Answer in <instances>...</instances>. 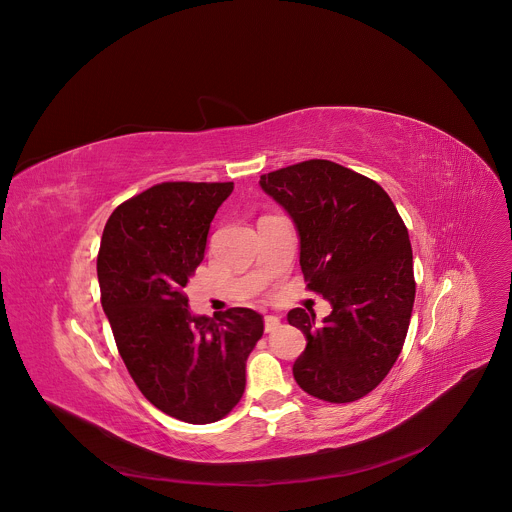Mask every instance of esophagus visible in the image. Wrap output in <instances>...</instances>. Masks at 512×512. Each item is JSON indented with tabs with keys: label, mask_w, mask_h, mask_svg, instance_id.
I'll use <instances>...</instances> for the list:
<instances>
[{
	"label": "esophagus",
	"mask_w": 512,
	"mask_h": 512,
	"mask_svg": "<svg viewBox=\"0 0 512 512\" xmlns=\"http://www.w3.org/2000/svg\"><path fill=\"white\" fill-rule=\"evenodd\" d=\"M281 327V319L277 315H265V331L273 333Z\"/></svg>",
	"instance_id": "obj_1"
}]
</instances>
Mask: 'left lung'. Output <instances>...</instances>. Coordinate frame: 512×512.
Returning a JSON list of instances; mask_svg holds the SVG:
<instances>
[{
  "label": "left lung",
  "mask_w": 512,
  "mask_h": 512,
  "mask_svg": "<svg viewBox=\"0 0 512 512\" xmlns=\"http://www.w3.org/2000/svg\"><path fill=\"white\" fill-rule=\"evenodd\" d=\"M259 185L297 229L307 289L331 305L321 323L301 307L287 313L307 339L293 378L325 402L360 400L388 376L408 333L416 295L408 229L378 183L331 160L273 170Z\"/></svg>",
  "instance_id": "1"
}]
</instances>
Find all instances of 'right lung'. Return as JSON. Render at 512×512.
Returning <instances> with one entry per match:
<instances>
[{"instance_id": "right-lung-1", "label": "right lung", "mask_w": 512, "mask_h": 512, "mask_svg": "<svg viewBox=\"0 0 512 512\" xmlns=\"http://www.w3.org/2000/svg\"><path fill=\"white\" fill-rule=\"evenodd\" d=\"M231 193L233 183L150 187L110 215L96 263L102 309L134 384L189 424L217 422L239 404L247 358L263 335L257 311L195 315L185 295Z\"/></svg>"}]
</instances>
